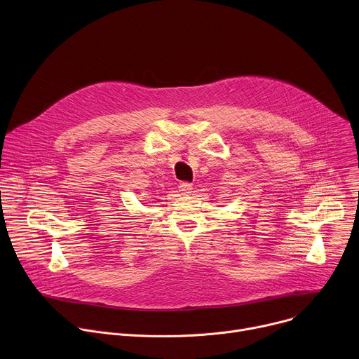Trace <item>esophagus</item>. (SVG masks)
Listing matches in <instances>:
<instances>
[{
    "label": "esophagus",
    "instance_id": "34e87169",
    "mask_svg": "<svg viewBox=\"0 0 359 359\" xmlns=\"http://www.w3.org/2000/svg\"><path fill=\"white\" fill-rule=\"evenodd\" d=\"M180 191H181V194H184V195L191 194V192H192V184H189V182H181V184H180Z\"/></svg>",
    "mask_w": 359,
    "mask_h": 359
}]
</instances>
